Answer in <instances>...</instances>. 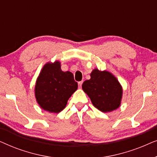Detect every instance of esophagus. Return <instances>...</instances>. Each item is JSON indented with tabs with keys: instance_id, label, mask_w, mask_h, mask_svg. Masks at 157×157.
Masks as SVG:
<instances>
[{
	"instance_id": "esophagus-1",
	"label": "esophagus",
	"mask_w": 157,
	"mask_h": 157,
	"mask_svg": "<svg viewBox=\"0 0 157 157\" xmlns=\"http://www.w3.org/2000/svg\"><path fill=\"white\" fill-rule=\"evenodd\" d=\"M83 81H78V87L81 88V86H82V84H83Z\"/></svg>"
}]
</instances>
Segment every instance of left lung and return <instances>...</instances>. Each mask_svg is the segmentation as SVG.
Here are the masks:
<instances>
[{"instance_id":"1","label":"left lung","mask_w":157,"mask_h":157,"mask_svg":"<svg viewBox=\"0 0 157 157\" xmlns=\"http://www.w3.org/2000/svg\"><path fill=\"white\" fill-rule=\"evenodd\" d=\"M82 89L98 110L109 112L120 106L122 88L117 78L108 71L94 69L91 78L85 81Z\"/></svg>"}]
</instances>
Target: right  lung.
Wrapping results in <instances>:
<instances>
[{"label": "right lung", "instance_id": "1", "mask_svg": "<svg viewBox=\"0 0 157 157\" xmlns=\"http://www.w3.org/2000/svg\"><path fill=\"white\" fill-rule=\"evenodd\" d=\"M78 88L74 75L62 71L59 61L44 66L36 81L35 95L42 109L59 113L66 106L70 96Z\"/></svg>", "mask_w": 157, "mask_h": 157}]
</instances>
